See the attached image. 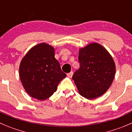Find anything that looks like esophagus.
<instances>
[{"label": "esophagus", "mask_w": 132, "mask_h": 132, "mask_svg": "<svg viewBox=\"0 0 132 132\" xmlns=\"http://www.w3.org/2000/svg\"><path fill=\"white\" fill-rule=\"evenodd\" d=\"M73 71H71V72H70L69 73L67 74V76L68 77L71 78V77H72V76H73Z\"/></svg>", "instance_id": "1"}]
</instances>
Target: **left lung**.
Here are the masks:
<instances>
[{
    "instance_id": "1",
    "label": "left lung",
    "mask_w": 132,
    "mask_h": 132,
    "mask_svg": "<svg viewBox=\"0 0 132 132\" xmlns=\"http://www.w3.org/2000/svg\"><path fill=\"white\" fill-rule=\"evenodd\" d=\"M80 68L74 73L79 94L87 99L103 95L112 85L116 67L110 53L100 44L92 43L79 49Z\"/></svg>"
}]
</instances>
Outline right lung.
<instances>
[{
	"mask_svg": "<svg viewBox=\"0 0 132 132\" xmlns=\"http://www.w3.org/2000/svg\"><path fill=\"white\" fill-rule=\"evenodd\" d=\"M19 77L28 95L39 101L49 98L66 77L55 58V48L47 43L32 47L22 59Z\"/></svg>",
	"mask_w": 132,
	"mask_h": 132,
	"instance_id": "add662e5",
	"label": "right lung"
}]
</instances>
